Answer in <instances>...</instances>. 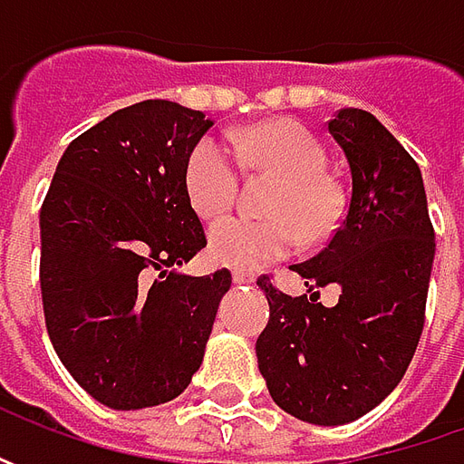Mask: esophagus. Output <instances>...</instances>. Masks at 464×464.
<instances>
[{"label":"esophagus","instance_id":"1","mask_svg":"<svg viewBox=\"0 0 464 464\" xmlns=\"http://www.w3.org/2000/svg\"><path fill=\"white\" fill-rule=\"evenodd\" d=\"M232 281H235L237 286H242V284H256V276H250V274H240V271H235V274H232Z\"/></svg>","mask_w":464,"mask_h":464}]
</instances>
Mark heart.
<instances>
[{
  "instance_id": "heart-1",
  "label": "heart",
  "mask_w": 464,
  "mask_h": 464,
  "mask_svg": "<svg viewBox=\"0 0 464 464\" xmlns=\"http://www.w3.org/2000/svg\"><path fill=\"white\" fill-rule=\"evenodd\" d=\"M245 168L274 172L281 188L268 204L271 219H224L208 232V256L224 268L258 271L286 258L302 240L320 242L341 222L343 201L325 175L328 154L296 121H268L232 136ZM183 186L190 208L206 219L224 217L240 190V168L219 139H201L186 160Z\"/></svg>"
}]
</instances>
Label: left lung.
Returning <instances> with one entry per match:
<instances>
[{
	"label": "left lung",
	"instance_id": "1",
	"mask_svg": "<svg viewBox=\"0 0 464 464\" xmlns=\"http://www.w3.org/2000/svg\"><path fill=\"white\" fill-rule=\"evenodd\" d=\"M351 172L341 227L314 258L292 266L304 286L335 283V308L258 286L268 325L256 341L258 369L281 411L314 426L362 419L398 387L411 364L434 263V227L416 160L372 113L343 108L328 123Z\"/></svg>",
	"mask_w": 464,
	"mask_h": 464
}]
</instances>
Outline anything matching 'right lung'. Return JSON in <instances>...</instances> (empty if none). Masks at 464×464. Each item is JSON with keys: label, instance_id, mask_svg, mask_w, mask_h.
Listing matches in <instances>:
<instances>
[{"label": "right lung", "instance_id": "1", "mask_svg": "<svg viewBox=\"0 0 464 464\" xmlns=\"http://www.w3.org/2000/svg\"><path fill=\"white\" fill-rule=\"evenodd\" d=\"M211 126L169 100L121 108L66 147L45 193L48 338L82 390L113 411L186 390L229 292V271H178L206 247L183 169Z\"/></svg>", "mask_w": 464, "mask_h": 464}]
</instances>
